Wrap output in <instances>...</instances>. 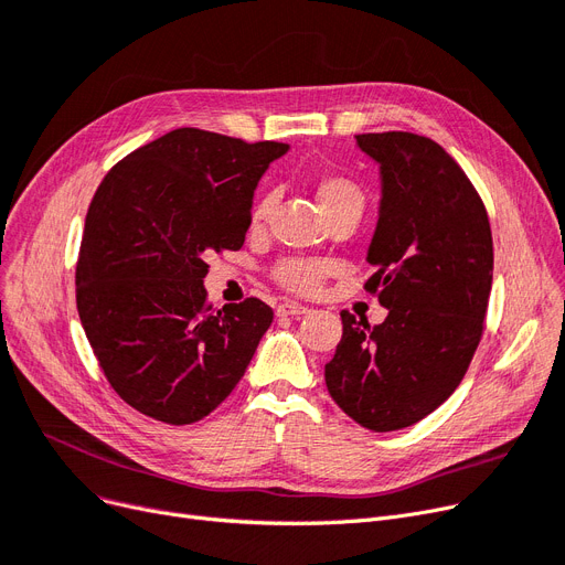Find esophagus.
I'll return each mask as SVG.
<instances>
[{"instance_id": "34e87169", "label": "esophagus", "mask_w": 565, "mask_h": 565, "mask_svg": "<svg viewBox=\"0 0 565 565\" xmlns=\"http://www.w3.org/2000/svg\"><path fill=\"white\" fill-rule=\"evenodd\" d=\"M302 313H309V307L298 305V302H281L277 307V316H281V318H286V316H302Z\"/></svg>"}]
</instances>
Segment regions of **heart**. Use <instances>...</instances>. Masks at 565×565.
Returning <instances> with one entry per match:
<instances>
[{"instance_id": "obj_1", "label": "heart", "mask_w": 565, "mask_h": 565, "mask_svg": "<svg viewBox=\"0 0 565 565\" xmlns=\"http://www.w3.org/2000/svg\"><path fill=\"white\" fill-rule=\"evenodd\" d=\"M313 192H316L320 211L324 215L341 211V207H345V205H364V194H362L360 185L339 173L318 175L313 183ZM270 205H273V194H263L256 201L254 211H252L254 226H258L267 217V213H270ZM328 273H330V265L324 260L284 258L275 265L273 277L277 279V284H281L284 288H288L292 292L309 295L320 288V284L324 277H328Z\"/></svg>"}]
</instances>
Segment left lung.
Instances as JSON below:
<instances>
[{
  "mask_svg": "<svg viewBox=\"0 0 565 565\" xmlns=\"http://www.w3.org/2000/svg\"><path fill=\"white\" fill-rule=\"evenodd\" d=\"M380 164V217L364 288L390 313L380 324L341 311L343 337L324 382L360 426L390 433L422 422L465 377L486 328L492 231L460 164L428 137L358 135Z\"/></svg>",
  "mask_w": 565,
  "mask_h": 565,
  "instance_id": "1",
  "label": "left lung"
}]
</instances>
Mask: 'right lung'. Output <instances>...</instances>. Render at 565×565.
Segmentation results:
<instances>
[{
	"mask_svg": "<svg viewBox=\"0 0 565 565\" xmlns=\"http://www.w3.org/2000/svg\"><path fill=\"white\" fill-rule=\"evenodd\" d=\"M288 143H247L178 128L103 178L88 205L75 273L82 328L111 390L146 417H207L245 375L273 309L256 298L215 309L203 277L235 252L252 196Z\"/></svg>",
	"mask_w": 565,
	"mask_h": 565,
	"instance_id": "1",
	"label": "right lung"
}]
</instances>
